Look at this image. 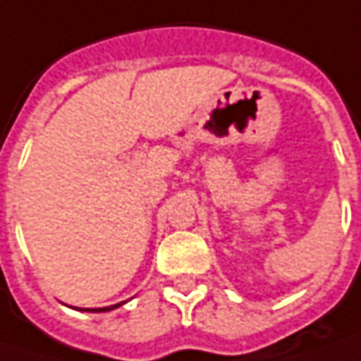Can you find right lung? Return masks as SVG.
Listing matches in <instances>:
<instances>
[{"instance_id": "add662e5", "label": "right lung", "mask_w": 361, "mask_h": 361, "mask_svg": "<svg viewBox=\"0 0 361 361\" xmlns=\"http://www.w3.org/2000/svg\"><path fill=\"white\" fill-rule=\"evenodd\" d=\"M125 305V301H121V303H117V305H111V307H99V309H78V311H88V313H102V311H113V309H117V307Z\"/></svg>"}]
</instances>
